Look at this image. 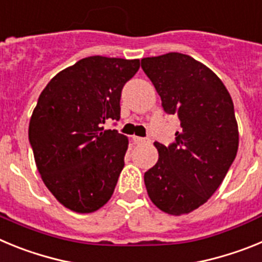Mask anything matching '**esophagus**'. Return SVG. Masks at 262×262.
Wrapping results in <instances>:
<instances>
[{
    "label": "esophagus",
    "instance_id": "obj_1",
    "mask_svg": "<svg viewBox=\"0 0 262 262\" xmlns=\"http://www.w3.org/2000/svg\"><path fill=\"white\" fill-rule=\"evenodd\" d=\"M133 140L135 144H144V143H147V140L143 138H139V136H133Z\"/></svg>",
    "mask_w": 262,
    "mask_h": 262
}]
</instances>
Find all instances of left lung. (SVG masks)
I'll list each match as a JSON object with an SVG mask.
<instances>
[{
  "label": "left lung",
  "instance_id": "left-lung-1",
  "mask_svg": "<svg viewBox=\"0 0 262 262\" xmlns=\"http://www.w3.org/2000/svg\"><path fill=\"white\" fill-rule=\"evenodd\" d=\"M142 68L182 128L169 147L155 143L159 160L144 173L148 196L166 214H189L216 191L237 154L232 98L221 78L189 55L144 57Z\"/></svg>",
  "mask_w": 262,
  "mask_h": 262
}]
</instances>
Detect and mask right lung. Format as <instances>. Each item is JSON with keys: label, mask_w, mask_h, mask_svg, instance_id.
<instances>
[{"label": "right lung", "mask_w": 262, "mask_h": 262, "mask_svg": "<svg viewBox=\"0 0 262 262\" xmlns=\"http://www.w3.org/2000/svg\"><path fill=\"white\" fill-rule=\"evenodd\" d=\"M139 67V59L85 57L59 72L39 96L29 126L36 168L72 211H97L114 193L128 139L101 124L120 118V93Z\"/></svg>", "instance_id": "add662e5"}]
</instances>
